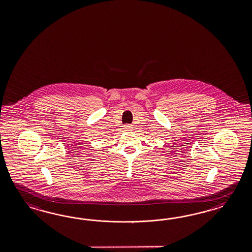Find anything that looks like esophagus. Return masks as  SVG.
I'll return each mask as SVG.
<instances>
[{"mask_svg":"<svg viewBox=\"0 0 252 252\" xmlns=\"http://www.w3.org/2000/svg\"><path fill=\"white\" fill-rule=\"evenodd\" d=\"M124 128H125V130H126V131H130V130H132L133 126L131 125H125Z\"/></svg>","mask_w":252,"mask_h":252,"instance_id":"obj_1","label":"esophagus"}]
</instances>
